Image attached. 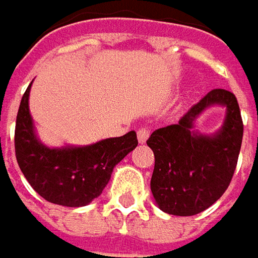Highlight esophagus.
I'll return each instance as SVG.
<instances>
[{
  "mask_svg": "<svg viewBox=\"0 0 258 258\" xmlns=\"http://www.w3.org/2000/svg\"><path fill=\"white\" fill-rule=\"evenodd\" d=\"M138 141L141 143V144H144L145 141L148 140V137H150V131L147 129V127H141L140 131H138Z\"/></svg>",
  "mask_w": 258,
  "mask_h": 258,
  "instance_id": "obj_1",
  "label": "esophagus"
}]
</instances>
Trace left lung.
Listing matches in <instances>:
<instances>
[{
  "label": "left lung",
  "mask_w": 258,
  "mask_h": 258,
  "mask_svg": "<svg viewBox=\"0 0 258 258\" xmlns=\"http://www.w3.org/2000/svg\"><path fill=\"white\" fill-rule=\"evenodd\" d=\"M211 105L226 107L222 129L214 136L192 131L196 117ZM243 123L236 96L214 89L184 114L177 124L156 129L147 140L154 153L151 193L171 215H196L227 190L241 151Z\"/></svg>",
  "instance_id": "1"
}]
</instances>
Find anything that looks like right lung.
I'll return each mask as SVG.
<instances>
[{
	"label": "right lung",
	"instance_id": "right-lung-1",
	"mask_svg": "<svg viewBox=\"0 0 258 258\" xmlns=\"http://www.w3.org/2000/svg\"><path fill=\"white\" fill-rule=\"evenodd\" d=\"M29 90L22 96L16 117L15 150L20 171L46 201L62 207H84L108 184L114 166L137 145L135 131L84 147L48 148L35 135L29 114Z\"/></svg>",
	"mask_w": 258,
	"mask_h": 258
}]
</instances>
